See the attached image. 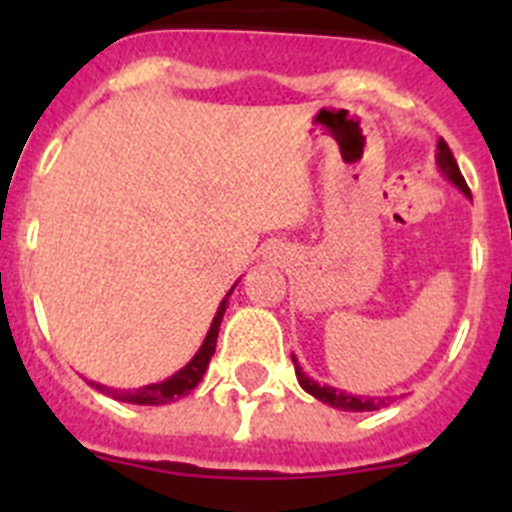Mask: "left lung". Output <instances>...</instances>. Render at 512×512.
<instances>
[{
	"label": "left lung",
	"instance_id": "1",
	"mask_svg": "<svg viewBox=\"0 0 512 512\" xmlns=\"http://www.w3.org/2000/svg\"><path fill=\"white\" fill-rule=\"evenodd\" d=\"M436 164H438V169H441V174L446 176V179H449L454 187H459L461 192L467 194V197H472V192H469L467 182H464V176H461V171H459V164H456L454 153H451V148L446 146V140H438ZM292 364H295L297 382H300L302 390L310 392L315 400L328 402V405H333V408H338V410H346V413H364V410H379V408H384V405H387V400H390V397L384 400V397L348 395V392L336 390V387H328V384H318L315 379H310L305 372H302V366L297 364L295 356H292Z\"/></svg>",
	"mask_w": 512,
	"mask_h": 512
}]
</instances>
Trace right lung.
Listing matches in <instances>:
<instances>
[{"label": "right lung", "mask_w": 512, "mask_h": 512, "mask_svg": "<svg viewBox=\"0 0 512 512\" xmlns=\"http://www.w3.org/2000/svg\"><path fill=\"white\" fill-rule=\"evenodd\" d=\"M233 289H235V284H233ZM233 289H230V292H233ZM230 292L225 295V300L220 302V307H217L215 318H212V325H210V330H207V336H205V341H202L200 351H197V354L192 356V361H189L184 369H179L174 377L164 379V382L146 384V387H140V390H133V392L112 390V387H104V384H97V382H89V384H92V387H97L99 392H104V395L115 397V400H120V402H133V405H166V402H174V400H179V397L189 395V392H192L194 387L202 382V377H205V372H207V364H210L212 354H215L217 333H220V323H223V315H225V307H228Z\"/></svg>", "instance_id": "1"}]
</instances>
